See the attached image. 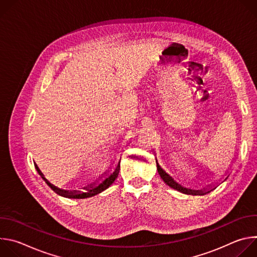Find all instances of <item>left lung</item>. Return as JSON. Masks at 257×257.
Segmentation results:
<instances>
[{"instance_id":"obj_1","label":"left lung","mask_w":257,"mask_h":257,"mask_svg":"<svg viewBox=\"0 0 257 257\" xmlns=\"http://www.w3.org/2000/svg\"><path fill=\"white\" fill-rule=\"evenodd\" d=\"M158 171H159V174H160V176H161V178L164 180V182L166 183L167 185H169L170 187H172L173 189H176V190H178V191H181V192H183V193H186V194H193V195H196V194H199V195H203V194H206V193H208V192H210L211 190H213V189H211V190H209V191H205V192H202V191H192V190H190V189H186V188H183L181 185H179L178 183H176L173 179H172V177H170L165 171H163V169H161V167L158 165Z\"/></svg>"}]
</instances>
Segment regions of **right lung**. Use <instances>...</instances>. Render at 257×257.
Returning a JSON list of instances; mask_svg holds the SVG:
<instances>
[{
    "instance_id": "add662e5",
    "label": "right lung",
    "mask_w": 257,
    "mask_h": 257,
    "mask_svg": "<svg viewBox=\"0 0 257 257\" xmlns=\"http://www.w3.org/2000/svg\"><path fill=\"white\" fill-rule=\"evenodd\" d=\"M35 166V168H36V170H38V172H39V174L42 176V178L43 179H45V177H44V175L42 174V172L39 170V167L36 166V165H34ZM119 171H120V162H119V164H118V166L116 167V169H115V171L111 174V175H108L105 179H103L99 184H97V185H90V187H88V188H84L85 190L83 191V192H80V191H66V190H61V189H59V188H56V187H54L53 185H51L50 183L47 181V183L48 184L53 188V190L56 192V193H58L59 195H61V196H64V197H67V198H76V199H81V198H87V197H91V196H94V195H96V194H98V193H100V192H102L103 190H105L106 188H108V186L111 185V184H113L114 183V181L117 179V177H118V175H119Z\"/></svg>"
}]
</instances>
